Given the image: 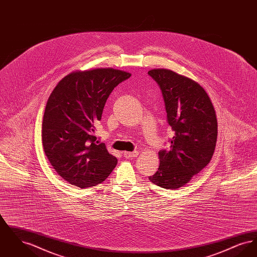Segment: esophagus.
<instances>
[{
  "mask_svg": "<svg viewBox=\"0 0 257 257\" xmlns=\"http://www.w3.org/2000/svg\"><path fill=\"white\" fill-rule=\"evenodd\" d=\"M124 157L125 158H128V159H133L135 157H137L139 155V152L138 151H133V152H124L123 153Z\"/></svg>",
  "mask_w": 257,
  "mask_h": 257,
  "instance_id": "obj_1",
  "label": "esophagus"
}]
</instances>
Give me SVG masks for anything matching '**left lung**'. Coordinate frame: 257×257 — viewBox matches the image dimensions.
<instances>
[{"instance_id":"1","label":"left lung","mask_w":257,"mask_h":257,"mask_svg":"<svg viewBox=\"0 0 257 257\" xmlns=\"http://www.w3.org/2000/svg\"><path fill=\"white\" fill-rule=\"evenodd\" d=\"M165 101L168 123L174 132L170 149L159 151L158 171L149 180L164 189H178L210 163L214 154L218 122L204 88L169 69H152Z\"/></svg>"}]
</instances>
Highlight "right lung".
Wrapping results in <instances>:
<instances>
[{
    "instance_id": "add662e5",
    "label": "right lung",
    "mask_w": 257,
    "mask_h": 257,
    "mask_svg": "<svg viewBox=\"0 0 257 257\" xmlns=\"http://www.w3.org/2000/svg\"><path fill=\"white\" fill-rule=\"evenodd\" d=\"M131 74L113 68L75 71L52 91L42 122L45 155L68 183L87 188L102 183L117 164L93 136L112 89Z\"/></svg>"
}]
</instances>
